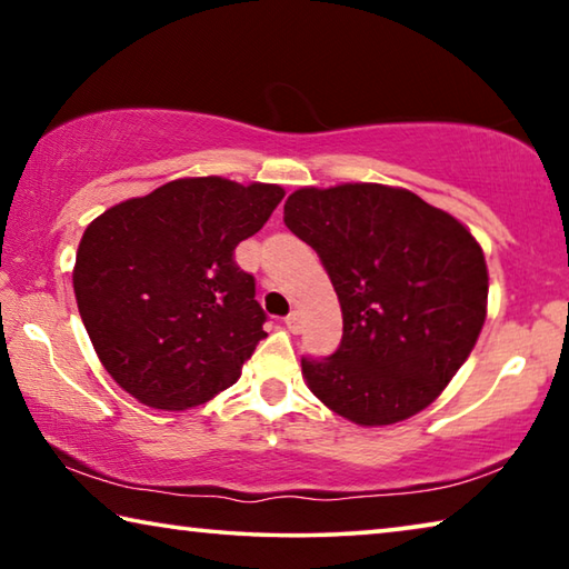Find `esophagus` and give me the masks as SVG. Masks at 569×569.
<instances>
[{"instance_id":"obj_1","label":"esophagus","mask_w":569,"mask_h":569,"mask_svg":"<svg viewBox=\"0 0 569 569\" xmlns=\"http://www.w3.org/2000/svg\"><path fill=\"white\" fill-rule=\"evenodd\" d=\"M286 326H288V331L291 333H298L303 329V316H301V311H291L286 316Z\"/></svg>"}]
</instances>
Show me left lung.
Listing matches in <instances>:
<instances>
[{"instance_id": "1", "label": "left lung", "mask_w": 569, "mask_h": 569, "mask_svg": "<svg viewBox=\"0 0 569 569\" xmlns=\"http://www.w3.org/2000/svg\"><path fill=\"white\" fill-rule=\"evenodd\" d=\"M283 220L319 253L339 296L343 336L303 379L361 427L427 409L475 349L489 276L475 236L403 188L343 182L288 196Z\"/></svg>"}]
</instances>
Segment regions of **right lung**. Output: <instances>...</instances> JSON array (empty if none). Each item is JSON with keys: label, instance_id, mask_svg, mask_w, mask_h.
Returning <instances> with one entry per match:
<instances>
[{"label": "right lung", "instance_id": "1", "mask_svg": "<svg viewBox=\"0 0 569 569\" xmlns=\"http://www.w3.org/2000/svg\"><path fill=\"white\" fill-rule=\"evenodd\" d=\"M281 186L180 178L104 210L84 230L74 298L110 377L156 409H188L240 377L266 339L256 278L236 246L283 200Z\"/></svg>", "mask_w": 569, "mask_h": 569}]
</instances>
